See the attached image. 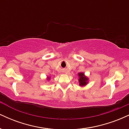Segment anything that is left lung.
Returning <instances> with one entry per match:
<instances>
[{"mask_svg": "<svg viewBox=\"0 0 129 129\" xmlns=\"http://www.w3.org/2000/svg\"><path fill=\"white\" fill-rule=\"evenodd\" d=\"M78 77H79L78 81H79V86H85L88 83V78L84 75V73L80 72L78 73Z\"/></svg>", "mask_w": 129, "mask_h": 129, "instance_id": "left-lung-1", "label": "left lung"}]
</instances>
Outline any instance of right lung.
Here are the masks:
<instances>
[{
  "instance_id": "add662e5",
  "label": "right lung",
  "mask_w": 129,
  "mask_h": 129,
  "mask_svg": "<svg viewBox=\"0 0 129 129\" xmlns=\"http://www.w3.org/2000/svg\"><path fill=\"white\" fill-rule=\"evenodd\" d=\"M50 78H51V77H49V76H48L47 77V80H48V81H49V80H50Z\"/></svg>"
}]
</instances>
